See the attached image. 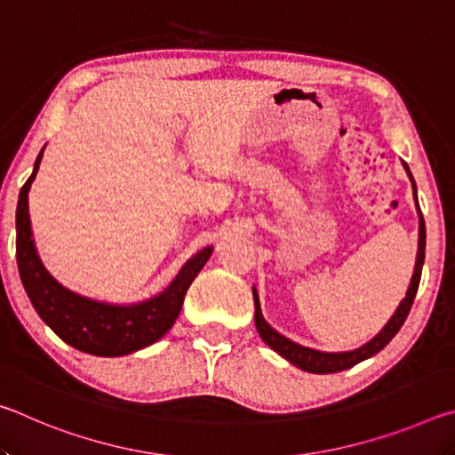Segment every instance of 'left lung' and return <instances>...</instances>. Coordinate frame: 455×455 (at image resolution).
Masks as SVG:
<instances>
[{
  "instance_id": "left-lung-1",
  "label": "left lung",
  "mask_w": 455,
  "mask_h": 455,
  "mask_svg": "<svg viewBox=\"0 0 455 455\" xmlns=\"http://www.w3.org/2000/svg\"><path fill=\"white\" fill-rule=\"evenodd\" d=\"M403 166H405V171L411 179L415 203H418V192H415L413 176H411L410 168H407L405 163H403ZM418 211H419V204H418ZM423 259H426V222H423L421 211H419V249H418V260H415V271H413V276H411L410 289H407L405 299L402 301V305L397 307V311L394 313V317L389 319L387 325H385L379 331V335L373 337L369 343H365L363 347H359L355 351H347V353H323V351H315V349H309V347H303V345L292 343L291 339L283 337L281 333H276V331L265 321L263 313H260L259 297H257V291H255L252 295H255V325H257L259 335L263 337V341L268 345V347L275 349L284 359H289L292 365H297L299 369H305V371H309V373H337V371H343V369H349L353 365H357L359 361L369 359L371 355H375L377 351H381L385 345H387L391 339L395 337L397 331L402 329V325L407 319V315H410V309H411L413 299H415V292H418V287H419Z\"/></svg>"
}]
</instances>
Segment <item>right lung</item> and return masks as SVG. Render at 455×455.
<instances>
[{
	"label": "right lung",
	"mask_w": 455,
	"mask_h": 455,
	"mask_svg": "<svg viewBox=\"0 0 455 455\" xmlns=\"http://www.w3.org/2000/svg\"><path fill=\"white\" fill-rule=\"evenodd\" d=\"M42 156L44 150L36 160L32 176L20 190L18 212H15V228H18L15 257H18L21 283L34 309L60 339L90 355L118 357L148 347L174 325L182 309L184 295L200 268L209 260L212 246L196 252L180 268V273L164 292L144 303L116 307L74 295L52 279L34 246L28 212V190L36 179Z\"/></svg>",
	"instance_id": "add662e5"
}]
</instances>
